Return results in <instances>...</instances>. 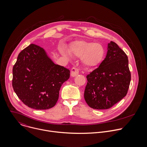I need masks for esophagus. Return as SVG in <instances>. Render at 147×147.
<instances>
[{
	"label": "esophagus",
	"mask_w": 147,
	"mask_h": 147,
	"mask_svg": "<svg viewBox=\"0 0 147 147\" xmlns=\"http://www.w3.org/2000/svg\"><path fill=\"white\" fill-rule=\"evenodd\" d=\"M79 74V70L76 67H73L71 70V76L76 77Z\"/></svg>",
	"instance_id": "1"
}]
</instances>
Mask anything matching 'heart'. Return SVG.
<instances>
[{"mask_svg":"<svg viewBox=\"0 0 147 147\" xmlns=\"http://www.w3.org/2000/svg\"><path fill=\"white\" fill-rule=\"evenodd\" d=\"M70 52L72 55L81 57L82 63L87 67L99 65L105 55V50L101 44L84 40L74 42L70 47ZM61 53L66 56L69 55L65 50H63Z\"/></svg>","mask_w":147,"mask_h":147,"instance_id":"b5f03b06","label":"heart"}]
</instances>
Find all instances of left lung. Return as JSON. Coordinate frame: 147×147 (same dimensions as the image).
Returning a JSON list of instances; mask_svg holds the SVG:
<instances>
[{
  "instance_id": "8db88e82",
  "label": "left lung",
  "mask_w": 147,
  "mask_h": 147,
  "mask_svg": "<svg viewBox=\"0 0 147 147\" xmlns=\"http://www.w3.org/2000/svg\"><path fill=\"white\" fill-rule=\"evenodd\" d=\"M84 98L95 109H107L126 95L131 81L127 56L113 41L108 45L106 57L87 76Z\"/></svg>"
}]
</instances>
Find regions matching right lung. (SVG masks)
I'll return each instance as SVG.
<instances>
[{"label":"right lung","mask_w":147,"mask_h":147,"mask_svg":"<svg viewBox=\"0 0 147 147\" xmlns=\"http://www.w3.org/2000/svg\"><path fill=\"white\" fill-rule=\"evenodd\" d=\"M70 70L55 64L45 51L31 44L21 52L13 68L12 86L26 105L37 110L53 107Z\"/></svg>","instance_id":"right-lung-1"}]
</instances>
